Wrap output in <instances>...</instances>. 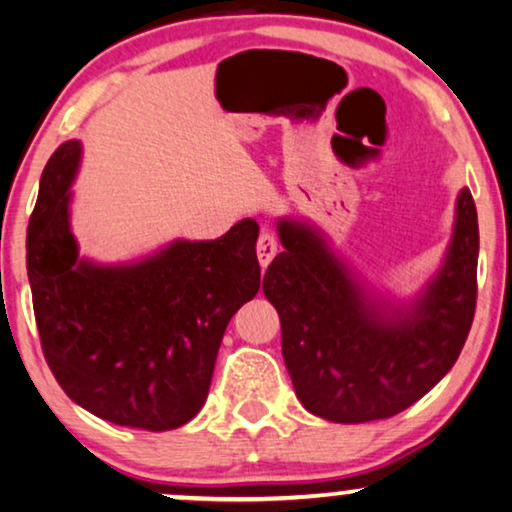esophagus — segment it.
<instances>
[{
    "mask_svg": "<svg viewBox=\"0 0 512 512\" xmlns=\"http://www.w3.org/2000/svg\"><path fill=\"white\" fill-rule=\"evenodd\" d=\"M276 255H278V238L271 234V231H262L260 238H257V260H260L262 267L267 269Z\"/></svg>",
    "mask_w": 512,
    "mask_h": 512,
    "instance_id": "obj_1",
    "label": "esophagus"
}]
</instances>
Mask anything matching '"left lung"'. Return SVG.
<instances>
[{
    "label": "left lung",
    "instance_id": "obj_1",
    "mask_svg": "<svg viewBox=\"0 0 512 512\" xmlns=\"http://www.w3.org/2000/svg\"><path fill=\"white\" fill-rule=\"evenodd\" d=\"M276 229L283 252L262 290L281 318L283 360L306 410L335 424L388 419L452 370L478 297V210L468 189L456 196L445 260L407 302L367 288L313 224L281 217Z\"/></svg>",
    "mask_w": 512,
    "mask_h": 512
}]
</instances>
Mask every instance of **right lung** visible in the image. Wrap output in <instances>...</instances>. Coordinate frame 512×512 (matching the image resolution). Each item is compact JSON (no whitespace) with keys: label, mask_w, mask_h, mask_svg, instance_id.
Wrapping results in <instances>:
<instances>
[{"label":"right lung","mask_w":512,"mask_h":512,"mask_svg":"<svg viewBox=\"0 0 512 512\" xmlns=\"http://www.w3.org/2000/svg\"><path fill=\"white\" fill-rule=\"evenodd\" d=\"M81 142L46 163L27 227V278L44 358L79 407L117 426L170 431L208 398L229 320L260 290V224L175 238L121 264L79 257L70 224Z\"/></svg>","instance_id":"add662e5"}]
</instances>
